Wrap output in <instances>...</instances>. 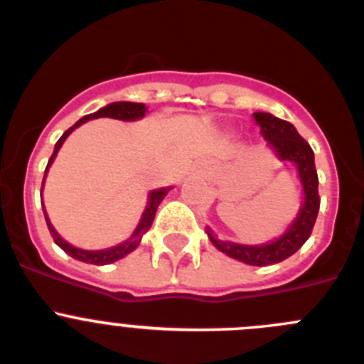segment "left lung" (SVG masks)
<instances>
[{"label":"left lung","mask_w":364,"mask_h":364,"mask_svg":"<svg viewBox=\"0 0 364 364\" xmlns=\"http://www.w3.org/2000/svg\"><path fill=\"white\" fill-rule=\"evenodd\" d=\"M253 120L260 127V134L268 140L269 147H273L275 153L279 154V159L297 164L299 176H301L302 188H304V204H302L294 224L288 228V231L272 244L242 246V244L224 242V240L215 239L210 230H208V235H210L211 242L222 253H226L237 260H242L246 264L269 266L291 257L302 244L310 239L321 205L319 178H317V171H315L314 151H311L310 144L297 133V129L290 122L281 120L269 112H253Z\"/></svg>","instance_id":"left-lung-1"}]
</instances>
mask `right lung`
Segmentation results:
<instances>
[{
  "label": "right lung",
  "instance_id": "add662e5",
  "mask_svg": "<svg viewBox=\"0 0 364 364\" xmlns=\"http://www.w3.org/2000/svg\"><path fill=\"white\" fill-rule=\"evenodd\" d=\"M146 105L144 104H133V102H114V104H109L105 105L104 109H100V111L92 112V114H87V117L80 118L76 124L73 125V127H69V129L65 131V133L62 134V138L58 140L56 146H54V153L53 156L49 159V164H47V169L50 167V164H53L54 156H56V153L60 151V147H62V144L65 142V138L69 136L70 131L76 129L78 125H82L83 122L87 120H92V118H102V117H107V118H117V120H136V118H142L144 114H146ZM47 169H45V175H47ZM45 180V176H43ZM167 191H169V188H164V189H156V191H153L149 195V204H147L146 211H144V217L142 220H140V224H138V228L134 230L133 237H131L129 240H125L124 244H118V246L111 247V250H102V252H85V250H78V247L70 246V244H67L65 240L60 237V235L54 231L53 224H50L49 217H47V213H45V220H47V228H49L50 235H53L54 242L58 244V246L62 247L63 252L69 253L73 259L76 260H82V262H87V264H96V266H104V264H111V262H114V260L122 259V257H125L127 253H131L134 250V247L140 244V240H142L144 233H146L147 230L151 228V224H153L154 220V215H156V210H159V204L162 202V198L166 197Z\"/></svg>",
  "mask_w": 364,
  "mask_h": 364
}]
</instances>
